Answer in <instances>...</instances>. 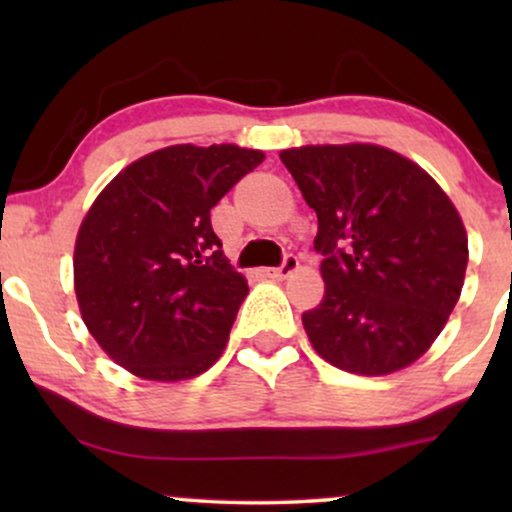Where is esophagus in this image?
Segmentation results:
<instances>
[{"instance_id":"esophagus-1","label":"esophagus","mask_w":512,"mask_h":512,"mask_svg":"<svg viewBox=\"0 0 512 512\" xmlns=\"http://www.w3.org/2000/svg\"><path fill=\"white\" fill-rule=\"evenodd\" d=\"M298 269V257L296 255H286L284 260H281L279 267H269L264 269V274L269 276V279H286L291 272H296Z\"/></svg>"}]
</instances>
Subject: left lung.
<instances>
[{"instance_id": "left-lung-1", "label": "left lung", "mask_w": 512, "mask_h": 512, "mask_svg": "<svg viewBox=\"0 0 512 512\" xmlns=\"http://www.w3.org/2000/svg\"><path fill=\"white\" fill-rule=\"evenodd\" d=\"M281 163L317 214L325 298L303 313L332 366L387 375L414 363L445 327L467 269V233L438 182L373 144L301 146Z\"/></svg>"}]
</instances>
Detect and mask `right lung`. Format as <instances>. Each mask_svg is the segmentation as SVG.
<instances>
[{
	"label": "right lung",
	"mask_w": 512,
	"mask_h": 512,
	"mask_svg": "<svg viewBox=\"0 0 512 512\" xmlns=\"http://www.w3.org/2000/svg\"><path fill=\"white\" fill-rule=\"evenodd\" d=\"M262 161V151L233 144L168 146L93 202L76 236V301L122 368L175 383L221 356L248 281L223 255L211 209Z\"/></svg>",
	"instance_id": "obj_1"
}]
</instances>
